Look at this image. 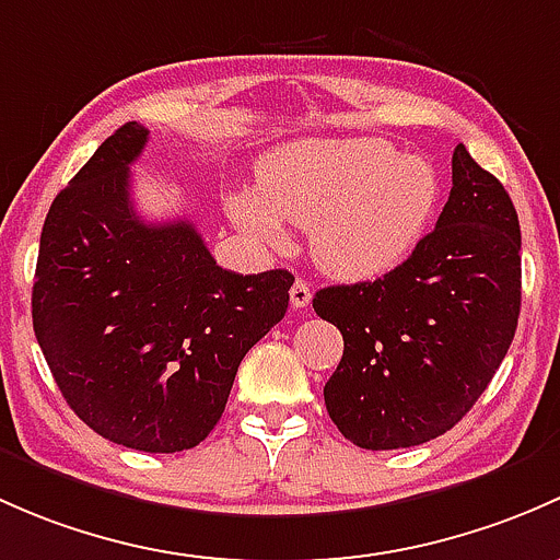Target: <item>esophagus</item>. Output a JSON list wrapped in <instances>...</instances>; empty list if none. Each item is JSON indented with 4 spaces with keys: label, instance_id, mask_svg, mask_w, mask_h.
Wrapping results in <instances>:
<instances>
[{
    "label": "esophagus",
    "instance_id": "obj_1",
    "mask_svg": "<svg viewBox=\"0 0 560 560\" xmlns=\"http://www.w3.org/2000/svg\"><path fill=\"white\" fill-rule=\"evenodd\" d=\"M310 299H313V291H310V285L302 278H296V282L291 285V307L293 310H304L310 304Z\"/></svg>",
    "mask_w": 560,
    "mask_h": 560
}]
</instances>
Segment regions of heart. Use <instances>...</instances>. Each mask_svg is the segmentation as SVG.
I'll return each mask as SVG.
<instances>
[{
	"label": "heart",
	"mask_w": 560,
	"mask_h": 560,
	"mask_svg": "<svg viewBox=\"0 0 560 560\" xmlns=\"http://www.w3.org/2000/svg\"><path fill=\"white\" fill-rule=\"evenodd\" d=\"M442 183L423 155L388 140H304L269 153L256 191L226 196L245 234L280 245L282 223L310 229V253L339 280H372L412 256L429 234Z\"/></svg>",
	"instance_id": "1"
}]
</instances>
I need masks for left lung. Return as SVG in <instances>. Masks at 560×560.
<instances>
[{
    "mask_svg": "<svg viewBox=\"0 0 560 560\" xmlns=\"http://www.w3.org/2000/svg\"><path fill=\"white\" fill-rule=\"evenodd\" d=\"M315 313L342 331L323 388L328 418L366 451L451 431L504 361L521 315L515 205L464 145L436 229L383 278L320 288Z\"/></svg>",
    "mask_w": 560,
    "mask_h": 560,
    "instance_id": "obj_1",
    "label": "left lung"
}]
</instances>
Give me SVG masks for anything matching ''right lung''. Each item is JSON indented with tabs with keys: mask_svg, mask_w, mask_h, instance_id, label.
Here are the masks:
<instances>
[{
	"mask_svg": "<svg viewBox=\"0 0 560 560\" xmlns=\"http://www.w3.org/2000/svg\"><path fill=\"white\" fill-rule=\"evenodd\" d=\"M145 142V126L124 124L54 199L32 320L89 429L131 451L180 453L215 429L240 361L285 315L293 275L229 272L191 221H142L129 166Z\"/></svg>",
	"mask_w": 560,
	"mask_h": 560,
	"instance_id": "1",
	"label": "right lung"
}]
</instances>
